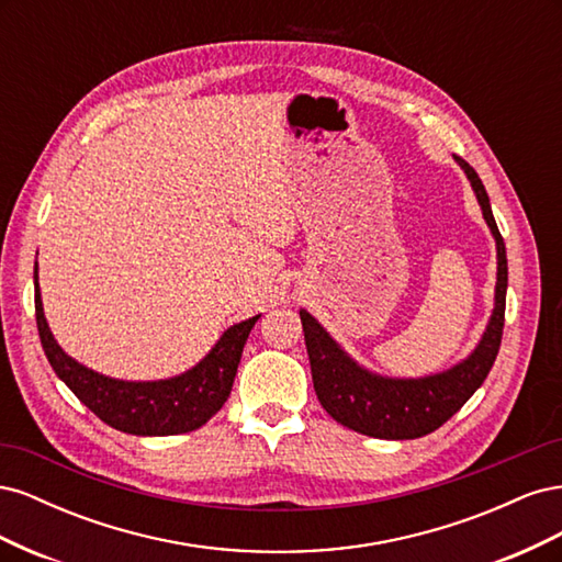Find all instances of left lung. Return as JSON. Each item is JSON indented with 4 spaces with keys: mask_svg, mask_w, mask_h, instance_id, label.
<instances>
[{
    "mask_svg": "<svg viewBox=\"0 0 562 562\" xmlns=\"http://www.w3.org/2000/svg\"><path fill=\"white\" fill-rule=\"evenodd\" d=\"M454 159L471 180L485 223L497 241L495 312H492L481 342L469 359L446 372H438V375L419 380L382 378L351 361L310 312H300L304 345H307L312 363L314 391L323 411L342 424V427L372 438L407 440L427 436L438 427H443L459 407L473 396V391L485 382L499 353L508 283L506 248L479 173L462 157Z\"/></svg>",
    "mask_w": 562,
    "mask_h": 562,
    "instance_id": "obj_1",
    "label": "left lung"
}]
</instances>
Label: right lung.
<instances>
[{"instance_id":"1","label":"right lung","mask_w":562,"mask_h":562,"mask_svg":"<svg viewBox=\"0 0 562 562\" xmlns=\"http://www.w3.org/2000/svg\"><path fill=\"white\" fill-rule=\"evenodd\" d=\"M35 316L46 359L89 411L112 429L133 436H176L203 427L225 405L246 339L260 316L236 323L192 370L159 382H124L100 375L67 356L48 330L35 267Z\"/></svg>"}]
</instances>
